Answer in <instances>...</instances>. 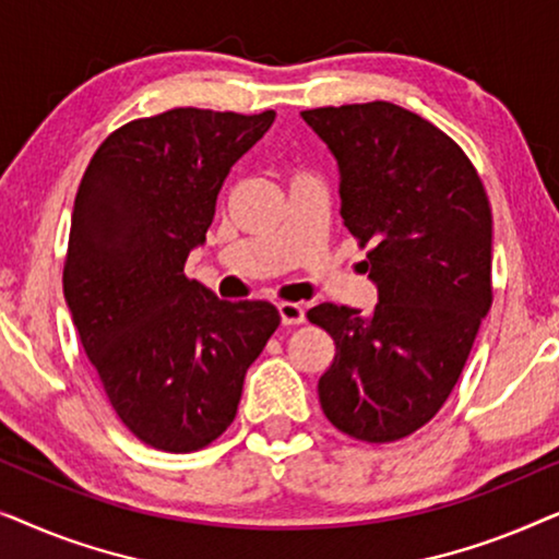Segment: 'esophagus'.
Segmentation results:
<instances>
[{"label":"esophagus","mask_w":559,"mask_h":559,"mask_svg":"<svg viewBox=\"0 0 559 559\" xmlns=\"http://www.w3.org/2000/svg\"><path fill=\"white\" fill-rule=\"evenodd\" d=\"M277 310H280L282 325L293 328V325L305 323V308H302V305H297V302H282V305H277Z\"/></svg>","instance_id":"esophagus-1"}]
</instances>
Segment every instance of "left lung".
Returning a JSON list of instances; mask_svg holds the SVG:
<instances>
[{
  "label": "left lung",
  "mask_w": 559,
  "mask_h": 559,
  "mask_svg": "<svg viewBox=\"0 0 559 559\" xmlns=\"http://www.w3.org/2000/svg\"><path fill=\"white\" fill-rule=\"evenodd\" d=\"M338 163L341 216L369 243L371 312L323 302L335 341L320 407L364 442L407 438L453 392L491 308V209L476 167L438 127L389 102L302 111Z\"/></svg>",
  "instance_id": "left-lung-1"
}]
</instances>
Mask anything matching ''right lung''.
Segmentation results:
<instances>
[{"label": "right lung", "instance_id": "1", "mask_svg": "<svg viewBox=\"0 0 559 559\" xmlns=\"http://www.w3.org/2000/svg\"><path fill=\"white\" fill-rule=\"evenodd\" d=\"M277 114L170 109L129 121L91 157L75 195L63 293L114 412L136 438L190 453L239 409L277 331L262 300H218L186 277L236 159Z\"/></svg>", "mask_w": 559, "mask_h": 559}]
</instances>
